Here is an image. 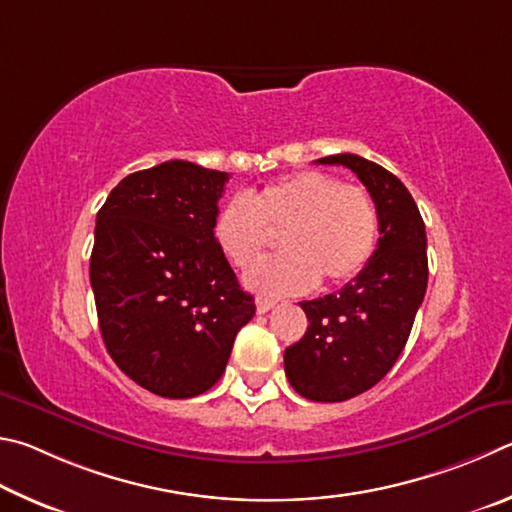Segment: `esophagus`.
I'll list each match as a JSON object with an SVG mask.
<instances>
[{"mask_svg": "<svg viewBox=\"0 0 512 512\" xmlns=\"http://www.w3.org/2000/svg\"><path fill=\"white\" fill-rule=\"evenodd\" d=\"M274 306H276L274 299H267V297H258V299H256L258 315H265V312H270Z\"/></svg>", "mask_w": 512, "mask_h": 512, "instance_id": "34e87169", "label": "esophagus"}]
</instances>
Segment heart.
Here are the masks:
<instances>
[{
	"instance_id": "heart-1",
	"label": "heart",
	"mask_w": 512,
	"mask_h": 512,
	"mask_svg": "<svg viewBox=\"0 0 512 512\" xmlns=\"http://www.w3.org/2000/svg\"><path fill=\"white\" fill-rule=\"evenodd\" d=\"M378 209L360 184H342L321 170H299L254 195L220 206L213 238L238 270L254 267L283 233L285 254L258 265L247 285L267 294L306 292L319 279L339 285L369 265L378 245Z\"/></svg>"
}]
</instances>
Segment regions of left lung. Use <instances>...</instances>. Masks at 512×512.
Masks as SVG:
<instances>
[{"mask_svg": "<svg viewBox=\"0 0 512 512\" xmlns=\"http://www.w3.org/2000/svg\"><path fill=\"white\" fill-rule=\"evenodd\" d=\"M319 164L351 168L371 193L380 222L369 265L342 290L301 301L310 326L283 357L299 396L342 402L375 387L398 362L425 299L427 236L414 197L387 168L351 152Z\"/></svg>", "mask_w": 512, "mask_h": 512, "instance_id": "left-lung-1", "label": "left lung"}]
</instances>
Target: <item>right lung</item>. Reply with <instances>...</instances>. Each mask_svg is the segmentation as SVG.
<instances>
[{"label": "right lung", "mask_w": 512, "mask_h": 512, "mask_svg": "<svg viewBox=\"0 0 512 512\" xmlns=\"http://www.w3.org/2000/svg\"><path fill=\"white\" fill-rule=\"evenodd\" d=\"M229 177L170 159L123 177L96 215L89 281L105 348L161 398L209 391L256 312L213 238Z\"/></svg>", "instance_id": "add662e5"}]
</instances>
